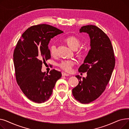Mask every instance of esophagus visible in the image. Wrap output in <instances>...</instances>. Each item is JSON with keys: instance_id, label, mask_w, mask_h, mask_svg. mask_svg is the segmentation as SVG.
Masks as SVG:
<instances>
[{"instance_id": "34e87169", "label": "esophagus", "mask_w": 129, "mask_h": 129, "mask_svg": "<svg viewBox=\"0 0 129 129\" xmlns=\"http://www.w3.org/2000/svg\"><path fill=\"white\" fill-rule=\"evenodd\" d=\"M62 75L63 76H70V75H69V74L65 73H64V72H62Z\"/></svg>"}]
</instances>
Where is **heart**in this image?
I'll list each match as a JSON object with an SVG mask.
<instances>
[{"label": "heart", "instance_id": "1", "mask_svg": "<svg viewBox=\"0 0 129 129\" xmlns=\"http://www.w3.org/2000/svg\"><path fill=\"white\" fill-rule=\"evenodd\" d=\"M66 42L71 48L73 50H76L80 45V40L76 37L71 36L65 39ZM50 52L52 56H55L56 54V45L53 43L50 47ZM75 62L73 60H63L58 64V65L63 70L70 72L72 70L73 67L75 65Z\"/></svg>", "mask_w": 129, "mask_h": 129}]
</instances>
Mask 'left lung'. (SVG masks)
Here are the masks:
<instances>
[{
    "instance_id": "left-lung-1",
    "label": "left lung",
    "mask_w": 129,
    "mask_h": 129,
    "mask_svg": "<svg viewBox=\"0 0 129 129\" xmlns=\"http://www.w3.org/2000/svg\"><path fill=\"white\" fill-rule=\"evenodd\" d=\"M80 33H87L90 40V50L79 72H87L86 78L76 75L78 85L72 94L82 104H89L97 99L105 91L115 66V58L111 42L106 34L96 25L82 26Z\"/></svg>"
}]
</instances>
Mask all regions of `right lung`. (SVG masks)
<instances>
[{
	"label": "right lung",
	"mask_w": 129,
	"mask_h": 129,
	"mask_svg": "<svg viewBox=\"0 0 129 129\" xmlns=\"http://www.w3.org/2000/svg\"><path fill=\"white\" fill-rule=\"evenodd\" d=\"M63 32L42 24L31 26L19 39L13 52L17 82L26 97L42 103L49 99L62 74L55 70L49 74L42 72V62L51 58L49 43L51 39Z\"/></svg>",
	"instance_id": "1"
}]
</instances>
